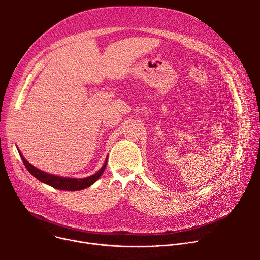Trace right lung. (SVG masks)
<instances>
[{"instance_id": "add662e5", "label": "right lung", "mask_w": 260, "mask_h": 260, "mask_svg": "<svg viewBox=\"0 0 260 260\" xmlns=\"http://www.w3.org/2000/svg\"><path fill=\"white\" fill-rule=\"evenodd\" d=\"M19 154L21 156V159H22L25 168L34 177H36L37 179L40 180L43 183L50 185V186H52L53 188L60 189V190H67V191H77V190H81L86 187H89L90 185H92L101 177V175L103 174V172L107 166V160H108V158H107L104 166L94 175L89 176L87 178H83V179H74V178H64V177H58V176L47 174L39 169L35 168L29 162H27L25 160V158L21 155L20 152H19Z\"/></svg>"}]
</instances>
